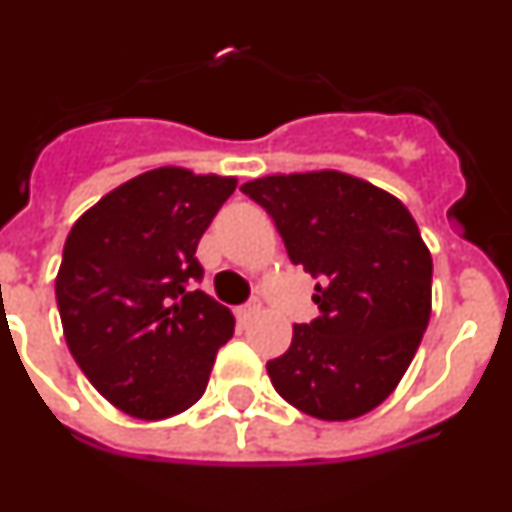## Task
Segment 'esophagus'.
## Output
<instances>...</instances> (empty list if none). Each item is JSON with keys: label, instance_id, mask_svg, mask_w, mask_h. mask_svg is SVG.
<instances>
[{"label": "esophagus", "instance_id": "esophagus-1", "mask_svg": "<svg viewBox=\"0 0 512 512\" xmlns=\"http://www.w3.org/2000/svg\"><path fill=\"white\" fill-rule=\"evenodd\" d=\"M259 312H261V302L259 300H248L246 305L238 307V318H241V320H251V318H256Z\"/></svg>", "mask_w": 512, "mask_h": 512}]
</instances>
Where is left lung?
Wrapping results in <instances>:
<instances>
[{
  "label": "left lung",
  "instance_id": "8db88e82",
  "mask_svg": "<svg viewBox=\"0 0 512 512\" xmlns=\"http://www.w3.org/2000/svg\"><path fill=\"white\" fill-rule=\"evenodd\" d=\"M271 215L292 264L320 279L312 323L266 364L302 413L351 420L392 395L431 318V251L408 207L341 171L271 174L241 187Z\"/></svg>",
  "mask_w": 512,
  "mask_h": 512
}]
</instances>
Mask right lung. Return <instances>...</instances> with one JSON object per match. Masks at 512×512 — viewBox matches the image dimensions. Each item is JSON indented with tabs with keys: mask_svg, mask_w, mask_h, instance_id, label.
Returning a JSON list of instances; mask_svg holds the SVG:
<instances>
[{
	"mask_svg": "<svg viewBox=\"0 0 512 512\" xmlns=\"http://www.w3.org/2000/svg\"><path fill=\"white\" fill-rule=\"evenodd\" d=\"M235 184L161 166L104 194L66 238L56 277L63 336L122 413L171 418L205 395L235 320L192 287L205 274L194 253Z\"/></svg>",
	"mask_w": 512,
	"mask_h": 512,
	"instance_id": "1",
	"label": "right lung"
}]
</instances>
